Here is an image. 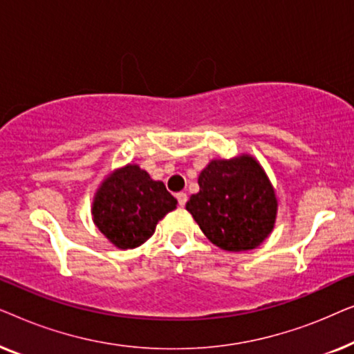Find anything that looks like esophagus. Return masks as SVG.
I'll return each mask as SVG.
<instances>
[{
  "mask_svg": "<svg viewBox=\"0 0 354 354\" xmlns=\"http://www.w3.org/2000/svg\"><path fill=\"white\" fill-rule=\"evenodd\" d=\"M176 198H177V201H178V206H180V207H183V206H185V203H187V200H188L187 193H183V192H180V193H177V195H176Z\"/></svg>",
  "mask_w": 354,
  "mask_h": 354,
  "instance_id": "34e87169",
  "label": "esophagus"
}]
</instances>
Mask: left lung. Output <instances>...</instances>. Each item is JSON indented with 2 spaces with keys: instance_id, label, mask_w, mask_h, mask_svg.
I'll use <instances>...</instances> for the list:
<instances>
[{
  "instance_id": "left-lung-1",
  "label": "left lung",
  "mask_w": 354,
  "mask_h": 354,
  "mask_svg": "<svg viewBox=\"0 0 354 354\" xmlns=\"http://www.w3.org/2000/svg\"><path fill=\"white\" fill-rule=\"evenodd\" d=\"M198 185L200 192L187 201V211L221 250H254L272 232L277 196L253 156L212 159L200 172Z\"/></svg>"
}]
</instances>
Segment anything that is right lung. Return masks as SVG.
Segmentation results:
<instances>
[{
    "mask_svg": "<svg viewBox=\"0 0 354 354\" xmlns=\"http://www.w3.org/2000/svg\"><path fill=\"white\" fill-rule=\"evenodd\" d=\"M177 207L166 185L137 164L115 169L101 183L91 206L95 225L114 246L132 250L145 243L156 224Z\"/></svg>",
    "mask_w": 354,
    "mask_h": 354,
    "instance_id": "add662e5",
    "label": "right lung"
}]
</instances>
